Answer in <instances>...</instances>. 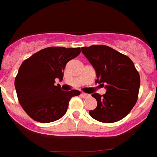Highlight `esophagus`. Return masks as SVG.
Listing matches in <instances>:
<instances>
[{
	"instance_id": "obj_1",
	"label": "esophagus",
	"mask_w": 157,
	"mask_h": 157,
	"mask_svg": "<svg viewBox=\"0 0 157 157\" xmlns=\"http://www.w3.org/2000/svg\"><path fill=\"white\" fill-rule=\"evenodd\" d=\"M81 96H82L83 97H89V94H87V93H81Z\"/></svg>"
}]
</instances>
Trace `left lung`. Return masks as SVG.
Masks as SVG:
<instances>
[{
  "label": "left lung",
  "instance_id": "1",
  "mask_svg": "<svg viewBox=\"0 0 157 157\" xmlns=\"http://www.w3.org/2000/svg\"><path fill=\"white\" fill-rule=\"evenodd\" d=\"M81 51L96 70V83L106 89L102 96L92 94L97 106L89 111V115L103 123L121 121L130 113L138 98L140 78L133 62L106 45L82 47Z\"/></svg>",
  "mask_w": 157,
  "mask_h": 157
}]
</instances>
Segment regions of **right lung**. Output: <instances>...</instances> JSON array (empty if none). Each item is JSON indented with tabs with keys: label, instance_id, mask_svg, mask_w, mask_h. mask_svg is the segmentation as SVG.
Here are the masks:
<instances>
[{
	"label": "right lung",
	"instance_id": "add662e5",
	"mask_svg": "<svg viewBox=\"0 0 157 157\" xmlns=\"http://www.w3.org/2000/svg\"><path fill=\"white\" fill-rule=\"evenodd\" d=\"M81 53V48L48 47L25 60L15 78L20 105L28 115L40 123L60 119L78 90L63 91L54 85L55 79L62 81L65 65Z\"/></svg>",
	"mask_w": 157,
	"mask_h": 157
}]
</instances>
